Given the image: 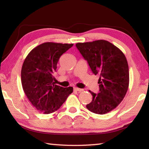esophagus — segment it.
Wrapping results in <instances>:
<instances>
[{
	"label": "esophagus",
	"mask_w": 149,
	"mask_h": 149,
	"mask_svg": "<svg viewBox=\"0 0 149 149\" xmlns=\"http://www.w3.org/2000/svg\"><path fill=\"white\" fill-rule=\"evenodd\" d=\"M74 90L75 91H79V92H81V91H84L83 89H81V88H76V87H75L74 88Z\"/></svg>",
	"instance_id": "1"
}]
</instances>
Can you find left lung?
Listing matches in <instances>:
<instances>
[{"mask_svg": "<svg viewBox=\"0 0 149 149\" xmlns=\"http://www.w3.org/2000/svg\"><path fill=\"white\" fill-rule=\"evenodd\" d=\"M75 45L92 72L100 76L99 93L89 90L93 99L86 105L87 109L99 115L111 111L122 102L129 88V66L124 54L104 40Z\"/></svg>", "mask_w": 149, "mask_h": 149, "instance_id": "obj_1", "label": "left lung"}]
</instances>
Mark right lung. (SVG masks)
<instances>
[{"instance_id":"right-lung-1","label":"right lung","mask_w":149,"mask_h":149,"mask_svg":"<svg viewBox=\"0 0 149 149\" xmlns=\"http://www.w3.org/2000/svg\"><path fill=\"white\" fill-rule=\"evenodd\" d=\"M74 44L45 42L34 48L25 59L21 82L25 94L39 111L49 114L65 102L73 88H63L53 82L59 59Z\"/></svg>"}]
</instances>
